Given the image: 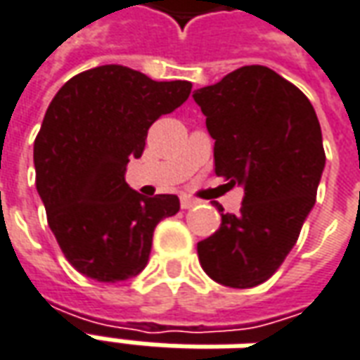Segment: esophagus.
<instances>
[{"mask_svg": "<svg viewBox=\"0 0 360 360\" xmlns=\"http://www.w3.org/2000/svg\"><path fill=\"white\" fill-rule=\"evenodd\" d=\"M196 200L195 198H191V196H181V208L183 210H191V208H195L196 206Z\"/></svg>", "mask_w": 360, "mask_h": 360, "instance_id": "1", "label": "esophagus"}]
</instances>
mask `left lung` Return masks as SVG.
<instances>
[{"label": "left lung", "mask_w": 360, "mask_h": 360, "mask_svg": "<svg viewBox=\"0 0 360 360\" xmlns=\"http://www.w3.org/2000/svg\"><path fill=\"white\" fill-rule=\"evenodd\" d=\"M214 139L216 173L241 185V212L224 214L198 243L202 270L247 289L278 270L299 239L326 165L316 111L295 84L264 65H245L195 90Z\"/></svg>", "instance_id": "1"}]
</instances>
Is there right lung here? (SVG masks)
I'll list each match as a JSON object with an SVG mask.
<instances>
[{
	"label": "right lung",
	"instance_id": "obj_1",
	"mask_svg": "<svg viewBox=\"0 0 360 360\" xmlns=\"http://www.w3.org/2000/svg\"><path fill=\"white\" fill-rule=\"evenodd\" d=\"M188 81H152L123 65L75 75L34 141L36 188L51 233L75 270L103 283L139 276L154 227L179 212L175 195L146 198L127 185L150 125L191 94Z\"/></svg>",
	"mask_w": 360,
	"mask_h": 360
}]
</instances>
